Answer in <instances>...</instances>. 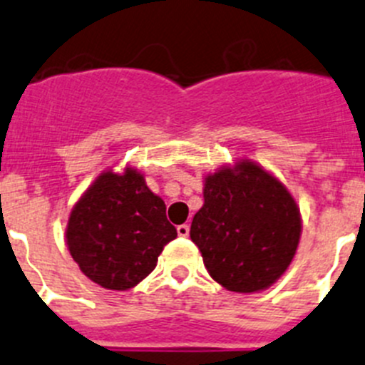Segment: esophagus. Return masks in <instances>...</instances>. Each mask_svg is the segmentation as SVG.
Wrapping results in <instances>:
<instances>
[{"label": "esophagus", "instance_id": "esophagus-1", "mask_svg": "<svg viewBox=\"0 0 365 365\" xmlns=\"http://www.w3.org/2000/svg\"><path fill=\"white\" fill-rule=\"evenodd\" d=\"M176 232H178L180 237H189L190 228H189V225H180L178 228H176Z\"/></svg>", "mask_w": 365, "mask_h": 365}]
</instances>
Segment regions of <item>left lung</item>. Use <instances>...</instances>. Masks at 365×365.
<instances>
[{"label": "left lung", "mask_w": 365, "mask_h": 365, "mask_svg": "<svg viewBox=\"0 0 365 365\" xmlns=\"http://www.w3.org/2000/svg\"><path fill=\"white\" fill-rule=\"evenodd\" d=\"M203 200L190 239L208 274L240 294L277 284L302 237V214L287 187L257 162L240 158L205 176Z\"/></svg>", "instance_id": "obj_1"}]
</instances>
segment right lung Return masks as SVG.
<instances>
[{
  "label": "right lung",
  "instance_id": "obj_1",
  "mask_svg": "<svg viewBox=\"0 0 365 365\" xmlns=\"http://www.w3.org/2000/svg\"><path fill=\"white\" fill-rule=\"evenodd\" d=\"M176 235L164 200L130 165L123 173H101L74 203L66 226L73 260L108 291H128L143 282Z\"/></svg>",
  "mask_w": 365,
  "mask_h": 365
}]
</instances>
